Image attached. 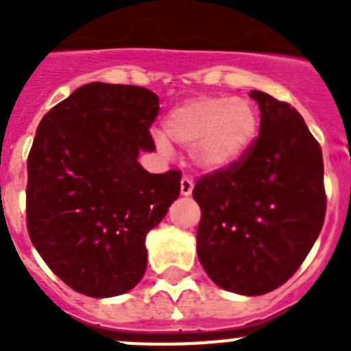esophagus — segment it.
<instances>
[{"label":"esophagus","instance_id":"1","mask_svg":"<svg viewBox=\"0 0 351 351\" xmlns=\"http://www.w3.org/2000/svg\"><path fill=\"white\" fill-rule=\"evenodd\" d=\"M193 179L188 178V176H184V178L181 179V195H184V197H188V195H191V191H193Z\"/></svg>","mask_w":351,"mask_h":351}]
</instances>
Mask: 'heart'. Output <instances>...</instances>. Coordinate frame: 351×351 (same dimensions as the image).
<instances>
[{
	"mask_svg": "<svg viewBox=\"0 0 351 351\" xmlns=\"http://www.w3.org/2000/svg\"><path fill=\"white\" fill-rule=\"evenodd\" d=\"M258 114L246 98L195 96L167 114L165 137L156 135L158 147L169 153L170 144L190 147L195 165L202 170L230 167L244 156L258 135Z\"/></svg>",
	"mask_w": 351,
	"mask_h": 351,
	"instance_id": "obj_1",
	"label": "heart"
}]
</instances>
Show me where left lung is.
Returning <instances> with one entry per match:
<instances>
[{"label":"left lung","instance_id":"left-lung-1","mask_svg":"<svg viewBox=\"0 0 351 351\" xmlns=\"http://www.w3.org/2000/svg\"><path fill=\"white\" fill-rule=\"evenodd\" d=\"M260 132L246 154L193 188L202 218L197 253L214 283L263 295L288 281L325 219L322 147L290 104L262 91Z\"/></svg>","mask_w":351,"mask_h":351}]
</instances>
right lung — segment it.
I'll return each mask as SVG.
<instances>
[{"label":"right lung","instance_id":"add662e5","mask_svg":"<svg viewBox=\"0 0 351 351\" xmlns=\"http://www.w3.org/2000/svg\"><path fill=\"white\" fill-rule=\"evenodd\" d=\"M160 98L91 82L40 121L27 156L26 221L43 262L88 297L132 290L147 267L145 235L181 193V172L149 173Z\"/></svg>","mask_w":351,"mask_h":351}]
</instances>
